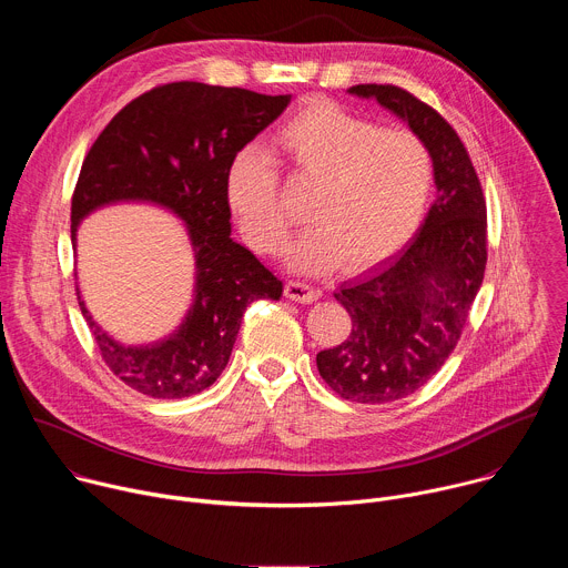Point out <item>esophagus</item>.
<instances>
[{
  "mask_svg": "<svg viewBox=\"0 0 568 568\" xmlns=\"http://www.w3.org/2000/svg\"><path fill=\"white\" fill-rule=\"evenodd\" d=\"M285 296L290 301H296V303H314L321 296V290H316L307 283H301V281H287L285 283Z\"/></svg>",
  "mask_w": 568,
  "mask_h": 568,
  "instance_id": "1",
  "label": "esophagus"
}]
</instances>
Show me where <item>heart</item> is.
<instances>
[{"label": "heart", "instance_id": "obj_1", "mask_svg": "<svg viewBox=\"0 0 568 568\" xmlns=\"http://www.w3.org/2000/svg\"><path fill=\"white\" fill-rule=\"evenodd\" d=\"M272 154L292 178L312 182L310 226L290 250V265L318 274L339 261L359 270L388 256L425 211L432 154L409 130H379L333 101H310L272 136ZM278 171L267 152L242 148L226 169V202L247 242L278 252L290 215L278 202Z\"/></svg>", "mask_w": 568, "mask_h": 568}]
</instances>
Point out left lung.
<instances>
[{"mask_svg":"<svg viewBox=\"0 0 568 568\" xmlns=\"http://www.w3.org/2000/svg\"><path fill=\"white\" fill-rule=\"evenodd\" d=\"M423 139L432 154L436 200L409 245L346 281L335 298L353 331L316 355L337 395L386 404L425 386L456 348L488 263V211L456 130L427 103L395 85H355Z\"/></svg>","mask_w":568,"mask_h":568,"instance_id":"left-lung-1","label":"left lung"}]
</instances>
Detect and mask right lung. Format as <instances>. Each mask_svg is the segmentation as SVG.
<instances>
[{
	"mask_svg": "<svg viewBox=\"0 0 568 568\" xmlns=\"http://www.w3.org/2000/svg\"><path fill=\"white\" fill-rule=\"evenodd\" d=\"M290 94L240 88L159 85L130 101L90 148L71 197V245L80 220L114 202H152L186 222L195 252V296L180 328L150 346L114 342L78 303L110 371L130 388L175 399L202 393L224 371L242 314L278 301L283 283L231 240L226 169L235 152L276 121Z\"/></svg>",
	"mask_w": 568,
	"mask_h": 568,
	"instance_id": "right-lung-1",
	"label": "right lung"
}]
</instances>
